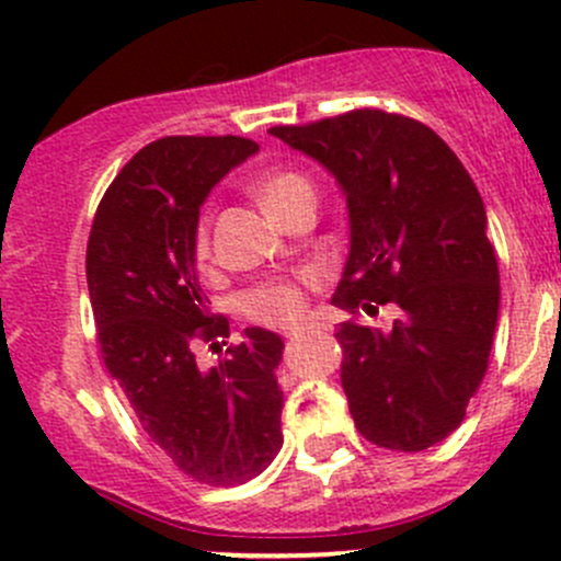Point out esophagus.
<instances>
[{"instance_id": "34e87169", "label": "esophagus", "mask_w": 561, "mask_h": 561, "mask_svg": "<svg viewBox=\"0 0 561 561\" xmlns=\"http://www.w3.org/2000/svg\"><path fill=\"white\" fill-rule=\"evenodd\" d=\"M298 333H301V328H287L285 336H298Z\"/></svg>"}]
</instances>
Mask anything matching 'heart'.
<instances>
[{
  "instance_id": "b5f03b06",
  "label": "heart",
  "mask_w": 561,
  "mask_h": 561,
  "mask_svg": "<svg viewBox=\"0 0 561 561\" xmlns=\"http://www.w3.org/2000/svg\"><path fill=\"white\" fill-rule=\"evenodd\" d=\"M254 195L271 217L282 219L287 208L296 206L304 197L314 195V184L309 181V175L298 171H271L263 179H257ZM208 252H211V214L203 211L195 222V233H192V257L197 263H206ZM304 304H307V298H304L301 282L274 279L252 287L241 307H244L249 320L276 328L296 322L304 312Z\"/></svg>"
}]
</instances>
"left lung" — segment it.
<instances>
[{
  "instance_id": "obj_1",
  "label": "left lung",
  "mask_w": 561,
  "mask_h": 561,
  "mask_svg": "<svg viewBox=\"0 0 561 561\" xmlns=\"http://www.w3.org/2000/svg\"><path fill=\"white\" fill-rule=\"evenodd\" d=\"M271 135L328 168L347 195L350 257L333 307L342 388L360 437L417 454L461 426L489 369L500 268L472 175L423 122L355 107ZM390 308L382 332L359 320Z\"/></svg>"
}]
</instances>
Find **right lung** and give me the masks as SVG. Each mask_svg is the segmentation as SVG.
<instances>
[{"mask_svg": "<svg viewBox=\"0 0 561 561\" xmlns=\"http://www.w3.org/2000/svg\"><path fill=\"white\" fill-rule=\"evenodd\" d=\"M257 151L239 135H168L144 146L107 186L87 244V282L107 375L146 437L197 483L257 478L282 448V339L247 328L219 350L228 317L208 312L192 257L201 203Z\"/></svg>", "mask_w": 561, "mask_h": 561, "instance_id": "add662e5", "label": "right lung"}]
</instances>
